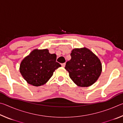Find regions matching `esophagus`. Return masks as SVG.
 <instances>
[{
  "instance_id": "obj_1",
  "label": "esophagus",
  "mask_w": 123,
  "mask_h": 123,
  "mask_svg": "<svg viewBox=\"0 0 123 123\" xmlns=\"http://www.w3.org/2000/svg\"><path fill=\"white\" fill-rule=\"evenodd\" d=\"M61 66H62V67H65V66H66V63H62V64H61Z\"/></svg>"
}]
</instances>
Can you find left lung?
I'll return each mask as SVG.
<instances>
[{
	"mask_svg": "<svg viewBox=\"0 0 123 123\" xmlns=\"http://www.w3.org/2000/svg\"><path fill=\"white\" fill-rule=\"evenodd\" d=\"M71 59L66 62L65 69L77 86L85 87L97 81L102 72L100 60L87 48H75L70 54Z\"/></svg>",
	"mask_w": 123,
	"mask_h": 123,
	"instance_id": "obj_1",
	"label": "left lung"
}]
</instances>
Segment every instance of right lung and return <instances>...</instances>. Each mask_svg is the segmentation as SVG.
<instances>
[{
    "label": "right lung",
    "mask_w": 123,
    "mask_h": 123,
    "mask_svg": "<svg viewBox=\"0 0 123 123\" xmlns=\"http://www.w3.org/2000/svg\"><path fill=\"white\" fill-rule=\"evenodd\" d=\"M56 62V55L50 54L48 49H34L22 60L19 67L24 80L34 86L44 85L61 67Z\"/></svg>",
    "instance_id": "obj_1"
}]
</instances>
